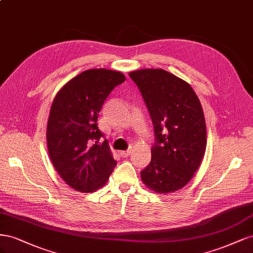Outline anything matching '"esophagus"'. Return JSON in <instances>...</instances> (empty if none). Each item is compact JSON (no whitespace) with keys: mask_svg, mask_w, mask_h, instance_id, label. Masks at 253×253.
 Masks as SVG:
<instances>
[{"mask_svg":"<svg viewBox=\"0 0 253 253\" xmlns=\"http://www.w3.org/2000/svg\"><path fill=\"white\" fill-rule=\"evenodd\" d=\"M130 153H131V150L128 149V150H125V151H121L120 154L122 158H127L128 156H130Z\"/></svg>","mask_w":253,"mask_h":253,"instance_id":"obj_1","label":"esophagus"}]
</instances>
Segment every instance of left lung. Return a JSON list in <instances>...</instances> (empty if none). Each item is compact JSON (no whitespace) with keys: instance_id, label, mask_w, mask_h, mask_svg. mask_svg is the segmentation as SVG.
<instances>
[{"instance_id":"8db88e82","label":"left lung","mask_w":253,"mask_h":253,"mask_svg":"<svg viewBox=\"0 0 253 253\" xmlns=\"http://www.w3.org/2000/svg\"><path fill=\"white\" fill-rule=\"evenodd\" d=\"M141 91L154 129L144 184L159 193L183 188L200 167L206 150V123L200 100L188 83L164 69L129 73Z\"/></svg>"}]
</instances>
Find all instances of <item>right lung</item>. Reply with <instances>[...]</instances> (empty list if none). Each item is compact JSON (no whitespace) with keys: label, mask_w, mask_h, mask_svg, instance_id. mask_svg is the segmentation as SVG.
Returning <instances> with one entry per match:
<instances>
[{"label":"right lung","mask_w":253,"mask_h":253,"mask_svg":"<svg viewBox=\"0 0 253 253\" xmlns=\"http://www.w3.org/2000/svg\"><path fill=\"white\" fill-rule=\"evenodd\" d=\"M125 76L109 69H89L65 84L52 102L47 123V147L60 176L71 188L93 192L117 166L97 117L110 92Z\"/></svg>","instance_id":"add662e5"}]
</instances>
